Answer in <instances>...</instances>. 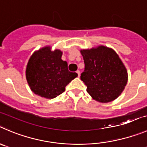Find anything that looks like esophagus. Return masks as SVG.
<instances>
[{"label": "esophagus", "mask_w": 147, "mask_h": 147, "mask_svg": "<svg viewBox=\"0 0 147 147\" xmlns=\"http://www.w3.org/2000/svg\"><path fill=\"white\" fill-rule=\"evenodd\" d=\"M76 72H77V74H78V77H80V70H77Z\"/></svg>", "instance_id": "1"}]
</instances>
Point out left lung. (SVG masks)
<instances>
[{
  "instance_id": "obj_1",
  "label": "left lung",
  "mask_w": 147,
  "mask_h": 147,
  "mask_svg": "<svg viewBox=\"0 0 147 147\" xmlns=\"http://www.w3.org/2000/svg\"><path fill=\"white\" fill-rule=\"evenodd\" d=\"M85 64L80 79L87 92L97 101L107 103L117 98L127 82V72L117 53L104 46L80 51Z\"/></svg>"
}]
</instances>
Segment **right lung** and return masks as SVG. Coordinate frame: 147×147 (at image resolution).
<instances>
[{"mask_svg":"<svg viewBox=\"0 0 147 147\" xmlns=\"http://www.w3.org/2000/svg\"><path fill=\"white\" fill-rule=\"evenodd\" d=\"M62 52L51 51L46 46L35 51L30 57L26 68V78L34 94L46 98H53L62 94L65 87L78 77L71 72L67 62L61 59Z\"/></svg>","mask_w":147,"mask_h":147,"instance_id":"1","label":"right lung"}]
</instances>
